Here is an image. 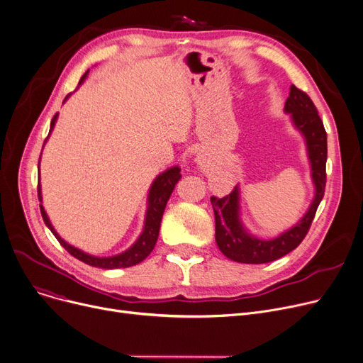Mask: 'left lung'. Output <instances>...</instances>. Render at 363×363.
<instances>
[{
  "label": "left lung",
  "instance_id": "left-lung-1",
  "mask_svg": "<svg viewBox=\"0 0 363 363\" xmlns=\"http://www.w3.org/2000/svg\"><path fill=\"white\" fill-rule=\"evenodd\" d=\"M284 111L291 114L293 124L306 140L315 196L303 218L279 238L262 240L246 231L239 216V187L224 198H211L216 216V240L220 250L231 261L242 264H267L279 259L302 243L321 203L327 183V132L316 106L303 91L290 86Z\"/></svg>",
  "mask_w": 363,
  "mask_h": 363
}]
</instances>
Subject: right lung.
I'll list each match as a JSON object with an SVG mask.
<instances>
[{
	"instance_id": "obj_1",
	"label": "right lung",
	"mask_w": 363,
	"mask_h": 363,
	"mask_svg": "<svg viewBox=\"0 0 363 363\" xmlns=\"http://www.w3.org/2000/svg\"><path fill=\"white\" fill-rule=\"evenodd\" d=\"M86 76H88V72L82 76L79 84L84 79H86ZM67 96H66V99H67ZM66 99H64V101H66ZM57 117H58V114H55L54 118L51 120L50 132H52V129H54ZM180 179H182L180 168L179 167H173V168H168L167 172H164L162 174H160L154 180L151 189H149V195H147V211H146V218H145L143 231H142V234L139 236V239L136 240V243L130 249H127L125 252H123L120 255H116V257L98 258V257H92V255H88V253L79 250L77 247L69 245L67 242H64L58 236V233L54 230L52 224L50 223V218H48L47 212H45V209H44V206H42V205H39L40 214H42V218H44V223L52 231V234L55 236V239L60 242V245L64 249H66L70 255H73L74 258H77L79 261L88 264L91 267H98V268H105V269L133 267V265L142 262L147 257V255L152 252V249L155 247L157 240H158L160 225H161V220H162L165 205H167L169 196H172L173 190H174V187H176V184H177V182ZM38 198H39V201H42L40 184L39 183H38Z\"/></svg>"
}]
</instances>
